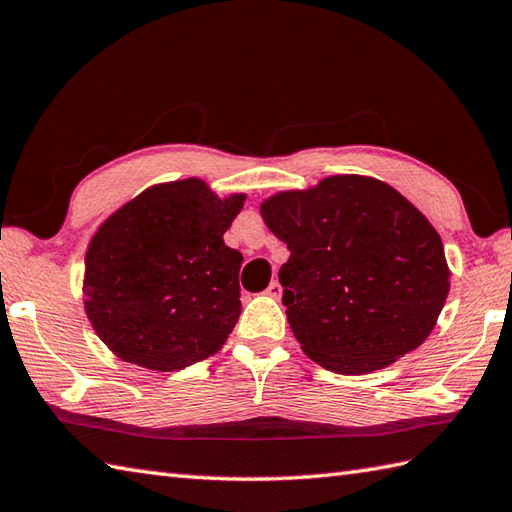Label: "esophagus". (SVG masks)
<instances>
[{
    "instance_id": "1",
    "label": "esophagus",
    "mask_w": 512,
    "mask_h": 512,
    "mask_svg": "<svg viewBox=\"0 0 512 512\" xmlns=\"http://www.w3.org/2000/svg\"><path fill=\"white\" fill-rule=\"evenodd\" d=\"M266 295L273 297V299H281V286H279V281H270V286L266 288Z\"/></svg>"
}]
</instances>
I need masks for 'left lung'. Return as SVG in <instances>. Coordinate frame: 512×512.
<instances>
[{"label":"left lung","mask_w":512,"mask_h":512,"mask_svg":"<svg viewBox=\"0 0 512 512\" xmlns=\"http://www.w3.org/2000/svg\"><path fill=\"white\" fill-rule=\"evenodd\" d=\"M290 250L279 270L292 334L314 363L369 374L427 341L451 270L436 228L387 182L330 176L259 206Z\"/></svg>","instance_id":"obj_1"}]
</instances>
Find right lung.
<instances>
[{"label":"right lung","instance_id":"right-lung-1","mask_svg":"<svg viewBox=\"0 0 512 512\" xmlns=\"http://www.w3.org/2000/svg\"><path fill=\"white\" fill-rule=\"evenodd\" d=\"M244 200L187 178L154 184L99 226L85 253L83 303L121 361L176 372L226 343L242 312L244 257L224 233Z\"/></svg>","mask_w":512,"mask_h":512}]
</instances>
